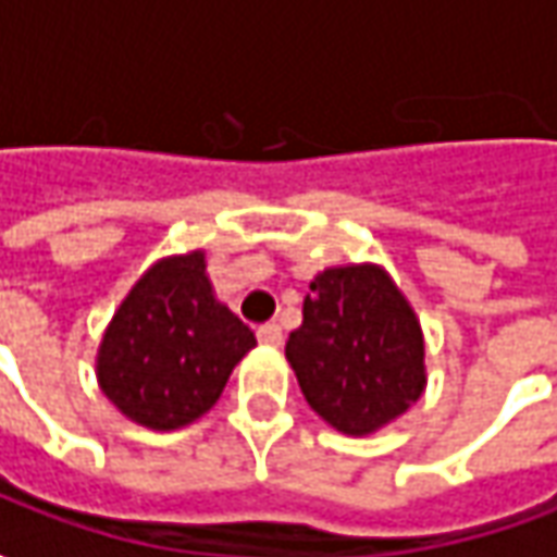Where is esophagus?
<instances>
[{"instance_id":"obj_1","label":"esophagus","mask_w":557,"mask_h":557,"mask_svg":"<svg viewBox=\"0 0 557 557\" xmlns=\"http://www.w3.org/2000/svg\"><path fill=\"white\" fill-rule=\"evenodd\" d=\"M258 343H261V346H268V349H277L280 343H283V330H280V324L258 326Z\"/></svg>"}]
</instances>
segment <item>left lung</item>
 Segmentation results:
<instances>
[{
	"instance_id": "1",
	"label": "left lung",
	"mask_w": 557,
	"mask_h": 557,
	"mask_svg": "<svg viewBox=\"0 0 557 557\" xmlns=\"http://www.w3.org/2000/svg\"><path fill=\"white\" fill-rule=\"evenodd\" d=\"M423 330L408 296L374 261L324 268L305 296L286 361L311 411L346 436H371L426 389Z\"/></svg>"
}]
</instances>
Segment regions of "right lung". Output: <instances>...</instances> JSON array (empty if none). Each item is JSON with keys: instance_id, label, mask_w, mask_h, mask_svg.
<instances>
[{"instance_id": "obj_1", "label": "right lung", "mask_w": 557, "mask_h": 557, "mask_svg": "<svg viewBox=\"0 0 557 557\" xmlns=\"http://www.w3.org/2000/svg\"><path fill=\"white\" fill-rule=\"evenodd\" d=\"M255 333L218 299L206 249L164 255L114 308L96 349L102 396L146 430H181L221 399Z\"/></svg>"}]
</instances>
